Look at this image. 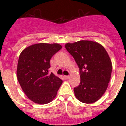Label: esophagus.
<instances>
[{
  "mask_svg": "<svg viewBox=\"0 0 126 126\" xmlns=\"http://www.w3.org/2000/svg\"><path fill=\"white\" fill-rule=\"evenodd\" d=\"M64 78H65V79H68L69 78V76H64Z\"/></svg>",
  "mask_w": 126,
  "mask_h": 126,
  "instance_id": "1",
  "label": "esophagus"
}]
</instances>
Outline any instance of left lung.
<instances>
[{
    "instance_id": "left-lung-1",
    "label": "left lung",
    "mask_w": 126,
    "mask_h": 126,
    "mask_svg": "<svg viewBox=\"0 0 126 126\" xmlns=\"http://www.w3.org/2000/svg\"><path fill=\"white\" fill-rule=\"evenodd\" d=\"M65 47L75 60L80 73V83L74 88L76 98L94 103L106 91L112 73V62L102 45L88 40L67 43Z\"/></svg>"
}]
</instances>
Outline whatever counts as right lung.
Wrapping results in <instances>:
<instances>
[{"mask_svg": "<svg viewBox=\"0 0 126 126\" xmlns=\"http://www.w3.org/2000/svg\"><path fill=\"white\" fill-rule=\"evenodd\" d=\"M61 48L57 43H38L26 48L20 54L17 80L26 96L34 103L46 104L56 96L62 80L49 73L50 61Z\"/></svg>", "mask_w": 126, "mask_h": 126, "instance_id": "add662e5", "label": "right lung"}]
</instances>
